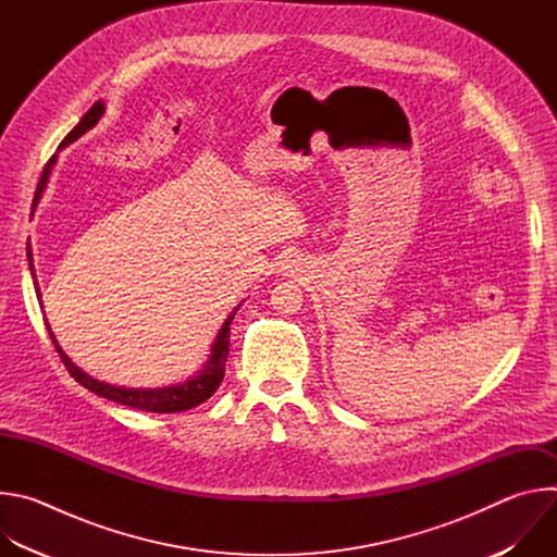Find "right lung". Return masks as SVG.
I'll use <instances>...</instances> for the list:
<instances>
[{"instance_id":"1","label":"right lung","mask_w":557,"mask_h":557,"mask_svg":"<svg viewBox=\"0 0 557 557\" xmlns=\"http://www.w3.org/2000/svg\"><path fill=\"white\" fill-rule=\"evenodd\" d=\"M101 114H103V103L97 101V103L86 112V116H84L82 121H78V125L63 138L61 147L67 145V143H72L74 138L82 136L86 129H90V127L101 119ZM54 161H57V156H50V161H48L46 168H44V174H41V178H39V183H37L33 209L37 207V202H39V198H41V194H44V187H46V183H48V176H50V170H52ZM28 258H33L30 249H28ZM233 314H235V312H231V317L224 322V326H222V331H220V335H218V339H215V344H213L211 359L207 361L205 370H202L196 379H191V381H187V383H183V385L156 387V389L116 387V385L97 381L95 376L86 374L82 368H76V366L67 359V355H65V352L61 350V346L57 344V339H54L50 326H48V324H46V326H48V335H50V339H52V344H54V350L59 352V357H61L65 370L74 376V381H78L84 387H88L90 392L103 396V399L116 401V404H121V406H129V408L143 410V412H168V414H172V412H185V410H191V408L205 404V401L209 399V396L218 389V385H220V381H222V376H224V366H226V357H228V337H231V329H228V326H231V322H233Z\"/></svg>"}]
</instances>
